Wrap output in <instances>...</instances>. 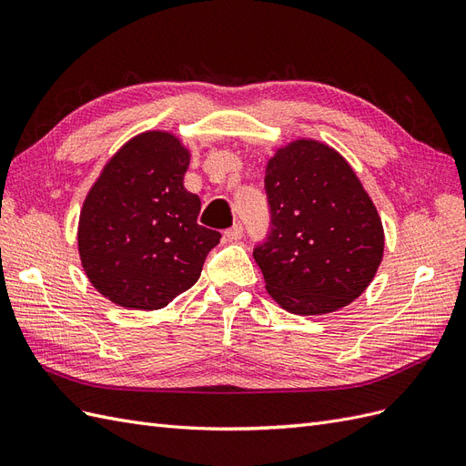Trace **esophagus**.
Here are the masks:
<instances>
[{"instance_id":"1","label":"esophagus","mask_w":466,"mask_h":466,"mask_svg":"<svg viewBox=\"0 0 466 466\" xmlns=\"http://www.w3.org/2000/svg\"><path fill=\"white\" fill-rule=\"evenodd\" d=\"M245 229H243V223H235L233 228H229L228 231H225V237L231 238V241H238V238L243 237Z\"/></svg>"}]
</instances>
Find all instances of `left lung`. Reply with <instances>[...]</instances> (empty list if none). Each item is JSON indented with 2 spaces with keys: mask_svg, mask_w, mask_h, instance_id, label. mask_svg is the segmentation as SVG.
<instances>
[{
  "mask_svg": "<svg viewBox=\"0 0 466 466\" xmlns=\"http://www.w3.org/2000/svg\"><path fill=\"white\" fill-rule=\"evenodd\" d=\"M270 228L255 245L266 289L295 315L346 307L383 258V225L351 167L334 149L299 139L266 167Z\"/></svg>",
  "mask_w": 466,
  "mask_h": 466,
  "instance_id": "1",
  "label": "left lung"
}]
</instances>
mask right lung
I'll use <instances>...</instances> for the list:
<instances>
[{
  "label": "right lung",
  "instance_id": "1",
  "mask_svg": "<svg viewBox=\"0 0 466 466\" xmlns=\"http://www.w3.org/2000/svg\"><path fill=\"white\" fill-rule=\"evenodd\" d=\"M190 155L165 132L130 139L93 185L79 218V255L112 303L153 311L190 289L221 233L198 223L182 185Z\"/></svg>",
  "mask_w": 466,
  "mask_h": 466
}]
</instances>
